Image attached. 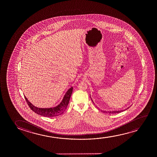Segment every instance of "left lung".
<instances>
[{"mask_svg": "<svg viewBox=\"0 0 157 157\" xmlns=\"http://www.w3.org/2000/svg\"><path fill=\"white\" fill-rule=\"evenodd\" d=\"M91 100H92L93 102V101L92 99L91 98ZM93 103H94V102H93ZM97 107V108H98V109H99V108L97 106H96ZM128 108H129V107L127 108H126V109H125L124 110H113V111H106V110H101V111H102V112H104V113H109V114H115V113H120V112H123V111H125V110L128 109Z\"/></svg>", "mask_w": 157, "mask_h": 157, "instance_id": "left-lung-1", "label": "left lung"}]
</instances>
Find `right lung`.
Returning a JSON list of instances; mask_svg holds the SVG:
<instances>
[{"mask_svg":"<svg viewBox=\"0 0 157 157\" xmlns=\"http://www.w3.org/2000/svg\"><path fill=\"white\" fill-rule=\"evenodd\" d=\"M73 91V87H71L67 90L65 93L64 96L63 97L62 100L58 105L54 107L50 108H39L33 105L32 103L30 102L27 98L25 96L27 103L28 104L30 109L35 113L40 115L41 116L52 117L55 116H59L62 114L67 109V106L69 104L70 99L71 97L72 93Z\"/></svg>","mask_w":157,"mask_h":157,"instance_id":"1","label":"right lung"}]
</instances>
